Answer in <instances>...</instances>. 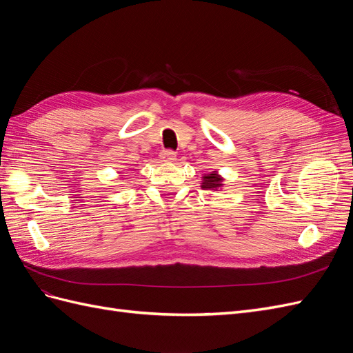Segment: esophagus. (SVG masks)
Here are the masks:
<instances>
[{
	"instance_id": "obj_1",
	"label": "esophagus",
	"mask_w": 353,
	"mask_h": 353,
	"mask_svg": "<svg viewBox=\"0 0 353 353\" xmlns=\"http://www.w3.org/2000/svg\"><path fill=\"white\" fill-rule=\"evenodd\" d=\"M160 159H162V162L172 163V162H175V160H176V154L174 152L166 150V152H162V154H160Z\"/></svg>"
}]
</instances>
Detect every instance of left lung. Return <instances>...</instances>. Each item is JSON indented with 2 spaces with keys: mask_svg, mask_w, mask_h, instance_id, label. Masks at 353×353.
<instances>
[{
  "mask_svg": "<svg viewBox=\"0 0 353 353\" xmlns=\"http://www.w3.org/2000/svg\"><path fill=\"white\" fill-rule=\"evenodd\" d=\"M203 190H221L223 187V178L218 174V170H212L209 174L201 176V185Z\"/></svg>",
  "mask_w": 353,
  "mask_h": 353,
  "instance_id": "obj_1",
  "label": "left lung"
}]
</instances>
